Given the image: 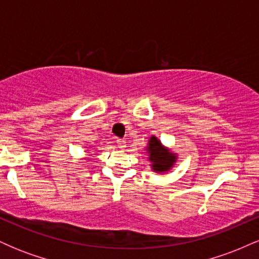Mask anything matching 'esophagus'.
Instances as JSON below:
<instances>
[{
  "mask_svg": "<svg viewBox=\"0 0 259 259\" xmlns=\"http://www.w3.org/2000/svg\"><path fill=\"white\" fill-rule=\"evenodd\" d=\"M117 145L118 147L120 148V150H124V148L126 147V144H125V140H121V139H118L117 140Z\"/></svg>",
  "mask_w": 259,
  "mask_h": 259,
  "instance_id": "esophagus-1",
  "label": "esophagus"
}]
</instances>
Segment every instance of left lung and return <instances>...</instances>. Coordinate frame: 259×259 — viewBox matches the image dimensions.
I'll list each match as a JSON object with an SVG mask.
<instances>
[{
    "label": "left lung",
    "instance_id": "left-lung-1",
    "mask_svg": "<svg viewBox=\"0 0 259 259\" xmlns=\"http://www.w3.org/2000/svg\"><path fill=\"white\" fill-rule=\"evenodd\" d=\"M147 153V159L150 160V167L154 173L164 174L171 170L178 160V153L173 152L170 148L160 142L157 136L152 135L148 140L145 148Z\"/></svg>",
    "mask_w": 259,
    "mask_h": 259
}]
</instances>
